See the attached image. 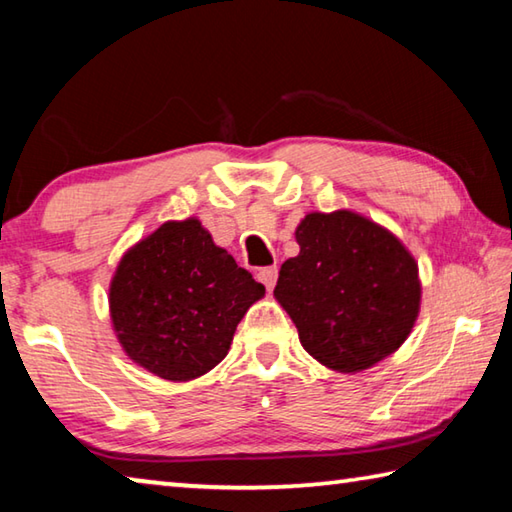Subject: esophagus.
Wrapping results in <instances>:
<instances>
[{
    "label": "esophagus",
    "instance_id": "obj_1",
    "mask_svg": "<svg viewBox=\"0 0 512 512\" xmlns=\"http://www.w3.org/2000/svg\"><path fill=\"white\" fill-rule=\"evenodd\" d=\"M257 280L264 284V287L268 289V291H273V287H275V282H277V268L275 266H266V268H259V273H257Z\"/></svg>",
    "mask_w": 512,
    "mask_h": 512
}]
</instances>
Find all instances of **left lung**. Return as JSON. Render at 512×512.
Wrapping results in <instances>:
<instances>
[{"mask_svg":"<svg viewBox=\"0 0 512 512\" xmlns=\"http://www.w3.org/2000/svg\"><path fill=\"white\" fill-rule=\"evenodd\" d=\"M300 253L273 291L302 348L325 368L354 375L391 357L420 314L418 262L391 230L352 210L309 212Z\"/></svg>","mask_w":512,"mask_h":512,"instance_id":"8db88e82","label":"left lung"}]
</instances>
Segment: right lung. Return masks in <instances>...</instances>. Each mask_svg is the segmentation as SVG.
I'll use <instances>...</instances> for the list:
<instances>
[{"label": "right lung", "instance_id": "add662e5", "mask_svg": "<svg viewBox=\"0 0 512 512\" xmlns=\"http://www.w3.org/2000/svg\"><path fill=\"white\" fill-rule=\"evenodd\" d=\"M264 293L196 216L167 221L119 259L108 287L112 332L151 375L192 381L225 359Z\"/></svg>", "mask_w": 512, "mask_h": 512}]
</instances>
